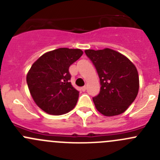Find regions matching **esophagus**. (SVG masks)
<instances>
[{
  "mask_svg": "<svg viewBox=\"0 0 160 160\" xmlns=\"http://www.w3.org/2000/svg\"><path fill=\"white\" fill-rule=\"evenodd\" d=\"M81 90H82V91H85V90H86V86L82 87V88H81Z\"/></svg>",
  "mask_w": 160,
  "mask_h": 160,
  "instance_id": "esophagus-1",
  "label": "esophagus"
}]
</instances>
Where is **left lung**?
Returning a JSON list of instances; mask_svg holds the SVG:
<instances>
[{
  "label": "left lung",
  "mask_w": 160,
  "mask_h": 160,
  "mask_svg": "<svg viewBox=\"0 0 160 160\" xmlns=\"http://www.w3.org/2000/svg\"><path fill=\"white\" fill-rule=\"evenodd\" d=\"M96 68L100 93L93 98L97 110L105 116L122 114L135 101L139 88L136 67L118 52L111 49L85 50Z\"/></svg>",
  "instance_id": "left-lung-1"
}]
</instances>
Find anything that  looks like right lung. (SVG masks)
Masks as SVG:
<instances>
[{"label": "right lung", "mask_w": 160, "mask_h": 160, "mask_svg": "<svg viewBox=\"0 0 160 160\" xmlns=\"http://www.w3.org/2000/svg\"><path fill=\"white\" fill-rule=\"evenodd\" d=\"M82 55L79 49L59 48L45 53L32 64L27 84L35 104L45 112L61 115L76 106L79 91L70 82L69 68Z\"/></svg>", "instance_id": "right-lung-1"}]
</instances>
